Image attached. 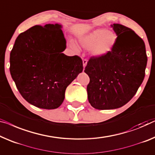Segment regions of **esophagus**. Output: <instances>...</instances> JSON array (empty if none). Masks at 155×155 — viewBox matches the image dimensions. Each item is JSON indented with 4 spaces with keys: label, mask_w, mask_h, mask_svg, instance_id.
<instances>
[{
    "label": "esophagus",
    "mask_w": 155,
    "mask_h": 155,
    "mask_svg": "<svg viewBox=\"0 0 155 155\" xmlns=\"http://www.w3.org/2000/svg\"><path fill=\"white\" fill-rule=\"evenodd\" d=\"M87 63V61L86 59L83 60V65H84V68H85V66H86Z\"/></svg>",
    "instance_id": "obj_1"
}]
</instances>
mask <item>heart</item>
Returning <instances> with one entry per match:
<instances>
[{"instance_id": "heart-1", "label": "heart", "mask_w": 155, "mask_h": 155, "mask_svg": "<svg viewBox=\"0 0 155 155\" xmlns=\"http://www.w3.org/2000/svg\"><path fill=\"white\" fill-rule=\"evenodd\" d=\"M117 41V35L112 31L105 29H97L80 39L81 45L87 49H91L94 57L101 58L111 51Z\"/></svg>"}]
</instances>
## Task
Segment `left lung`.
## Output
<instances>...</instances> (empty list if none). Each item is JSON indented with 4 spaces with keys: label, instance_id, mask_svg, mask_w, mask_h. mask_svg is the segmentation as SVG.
Wrapping results in <instances>:
<instances>
[{
    "label": "left lung",
    "instance_id": "8db88e82",
    "mask_svg": "<svg viewBox=\"0 0 155 155\" xmlns=\"http://www.w3.org/2000/svg\"><path fill=\"white\" fill-rule=\"evenodd\" d=\"M111 27L117 36L114 47L105 56L91 57L84 70L90 77L88 101L99 110L115 109L129 102L144 79L147 65L143 40L123 25Z\"/></svg>",
    "mask_w": 155,
    "mask_h": 155
}]
</instances>
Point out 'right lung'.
I'll list each match as a JSON object with an SVG mask.
<instances>
[{"mask_svg": "<svg viewBox=\"0 0 155 155\" xmlns=\"http://www.w3.org/2000/svg\"><path fill=\"white\" fill-rule=\"evenodd\" d=\"M61 28L58 24L33 26L17 37L11 51L12 78L23 97L36 107L58 108L67 87L84 69L80 57L62 53L66 40Z\"/></svg>", "mask_w": 155, "mask_h": 155, "instance_id": "add662e5", "label": "right lung"}]
</instances>
